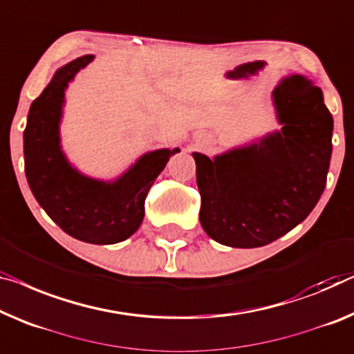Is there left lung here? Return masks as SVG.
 Wrapping results in <instances>:
<instances>
[{"instance_id": "8db88e82", "label": "left lung", "mask_w": 354, "mask_h": 354, "mask_svg": "<svg viewBox=\"0 0 354 354\" xmlns=\"http://www.w3.org/2000/svg\"><path fill=\"white\" fill-rule=\"evenodd\" d=\"M273 104L279 131L213 160L192 154L200 224L221 245L272 243L312 213L326 187L334 120L321 88L304 76L284 77L273 91Z\"/></svg>"}]
</instances>
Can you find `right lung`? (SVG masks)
<instances>
[{
	"instance_id": "add662e5",
	"label": "right lung",
	"mask_w": 354,
	"mask_h": 354,
	"mask_svg": "<svg viewBox=\"0 0 354 354\" xmlns=\"http://www.w3.org/2000/svg\"><path fill=\"white\" fill-rule=\"evenodd\" d=\"M92 60L84 55L62 66L31 103L24 131L25 175L35 198L63 232L86 243L113 245L138 230L152 183L179 149L147 152L113 183L70 165L60 146L63 98L68 82Z\"/></svg>"
}]
</instances>
